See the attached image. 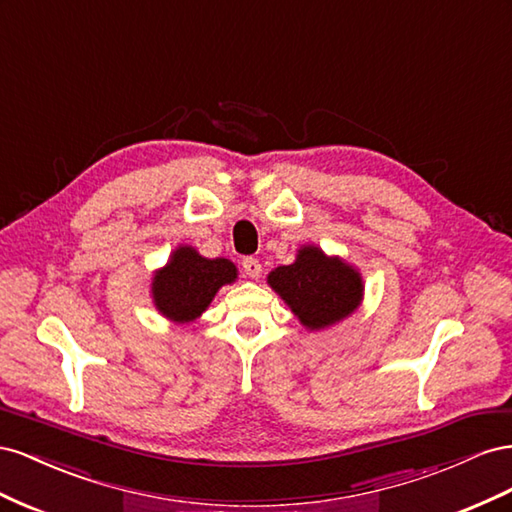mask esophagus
Instances as JSON below:
<instances>
[{"mask_svg": "<svg viewBox=\"0 0 512 512\" xmlns=\"http://www.w3.org/2000/svg\"><path fill=\"white\" fill-rule=\"evenodd\" d=\"M242 270H244L246 276H251V279H259V276H261V264H259V259H255V257H244V259H242Z\"/></svg>", "mask_w": 512, "mask_h": 512, "instance_id": "1", "label": "esophagus"}]
</instances>
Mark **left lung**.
I'll return each instance as SVG.
<instances>
[{
    "instance_id": "1",
    "label": "left lung",
    "mask_w": 512,
    "mask_h": 512,
    "mask_svg": "<svg viewBox=\"0 0 512 512\" xmlns=\"http://www.w3.org/2000/svg\"><path fill=\"white\" fill-rule=\"evenodd\" d=\"M268 283L311 330L347 317L362 296L358 272L339 259H328L317 246H304L294 264L270 272Z\"/></svg>"
}]
</instances>
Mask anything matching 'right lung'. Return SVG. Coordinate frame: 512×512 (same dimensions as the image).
I'll list each match as a JSON object with an SVG mask.
<instances>
[{
    "mask_svg": "<svg viewBox=\"0 0 512 512\" xmlns=\"http://www.w3.org/2000/svg\"><path fill=\"white\" fill-rule=\"evenodd\" d=\"M236 281L227 259H206L188 246L178 248L165 270L154 276V302L173 321H193L212 302L218 287Z\"/></svg>",
    "mask_w": 512,
    "mask_h": 512,
    "instance_id": "1",
    "label": "right lung"
}]
</instances>
